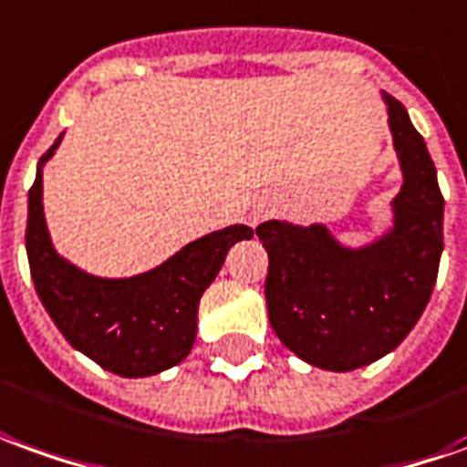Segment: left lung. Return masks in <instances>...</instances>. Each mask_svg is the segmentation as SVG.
<instances>
[{"instance_id": "8db88e82", "label": "left lung", "mask_w": 467, "mask_h": 467, "mask_svg": "<svg viewBox=\"0 0 467 467\" xmlns=\"http://www.w3.org/2000/svg\"><path fill=\"white\" fill-rule=\"evenodd\" d=\"M384 99L404 172L394 231L350 252L326 226L266 221L256 228L269 254L272 330L302 361L327 371H353L397 348L424 313L440 269L445 198L435 162L407 109Z\"/></svg>"}]
</instances>
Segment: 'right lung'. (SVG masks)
<instances>
[{"instance_id": "add662e5", "label": "right lung", "mask_w": 467, "mask_h": 467, "mask_svg": "<svg viewBox=\"0 0 467 467\" xmlns=\"http://www.w3.org/2000/svg\"><path fill=\"white\" fill-rule=\"evenodd\" d=\"M43 154L27 201V262L37 297L66 340L119 376H152L191 353L198 302L228 249L252 239L249 226H228L188 244L165 265L131 279H99L60 259L43 215Z\"/></svg>"}]
</instances>
